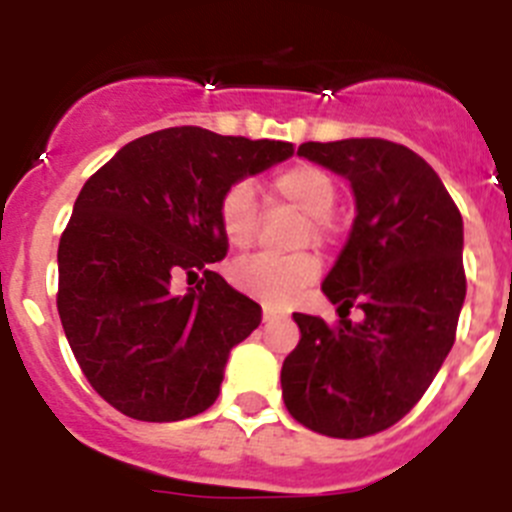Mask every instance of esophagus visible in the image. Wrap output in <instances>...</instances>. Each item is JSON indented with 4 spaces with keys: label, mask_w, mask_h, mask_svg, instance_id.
Masks as SVG:
<instances>
[{
    "label": "esophagus",
    "mask_w": 512,
    "mask_h": 512,
    "mask_svg": "<svg viewBox=\"0 0 512 512\" xmlns=\"http://www.w3.org/2000/svg\"><path fill=\"white\" fill-rule=\"evenodd\" d=\"M281 319H286V314H281V311L270 309V306L262 309V322L265 324H275V322H281Z\"/></svg>",
    "instance_id": "34e87169"
}]
</instances>
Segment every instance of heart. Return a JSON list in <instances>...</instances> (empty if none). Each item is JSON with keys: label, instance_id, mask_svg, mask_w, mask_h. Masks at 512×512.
<instances>
[{"label": "heart", "instance_id": "1", "mask_svg": "<svg viewBox=\"0 0 512 512\" xmlns=\"http://www.w3.org/2000/svg\"><path fill=\"white\" fill-rule=\"evenodd\" d=\"M270 193L306 216L301 226L299 244H327L332 239L330 211L337 203V182L327 170L311 162H296L275 172ZM219 226L226 242L234 250H247L257 234V198L250 182H234L224 190L219 201ZM322 262L311 252L291 257L255 255L234 262L229 281L237 291L255 296L268 304L288 301L317 281Z\"/></svg>", "mask_w": 512, "mask_h": 512}]
</instances>
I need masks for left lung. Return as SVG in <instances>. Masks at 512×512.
I'll return each instance as SVG.
<instances>
[{
	"mask_svg": "<svg viewBox=\"0 0 512 512\" xmlns=\"http://www.w3.org/2000/svg\"><path fill=\"white\" fill-rule=\"evenodd\" d=\"M299 154L348 177L358 216L322 283L340 319L293 314L301 340L283 361V402L314 433L366 438L420 402L456 340L464 224L441 177L407 146L306 141ZM353 305L364 311L358 325L347 319Z\"/></svg>",
	"mask_w": 512,
	"mask_h": 512,
	"instance_id": "8db88e82",
	"label": "left lung"
}]
</instances>
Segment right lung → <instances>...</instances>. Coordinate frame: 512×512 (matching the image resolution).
I'll use <instances>...</instances> for the list:
<instances>
[{
	"instance_id": "add662e5",
	"label": "right lung",
	"mask_w": 512,
	"mask_h": 512,
	"mask_svg": "<svg viewBox=\"0 0 512 512\" xmlns=\"http://www.w3.org/2000/svg\"><path fill=\"white\" fill-rule=\"evenodd\" d=\"M291 154L286 141L177 126L126 144L84 182L59 242L56 306L79 368L115 410L175 422L216 402L229 350L262 319L211 270L229 252L219 201Z\"/></svg>"
}]
</instances>
